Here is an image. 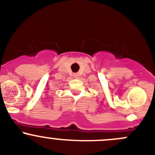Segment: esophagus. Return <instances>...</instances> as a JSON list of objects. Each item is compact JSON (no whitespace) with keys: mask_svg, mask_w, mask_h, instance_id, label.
Masks as SVG:
<instances>
[{"mask_svg":"<svg viewBox=\"0 0 155 155\" xmlns=\"http://www.w3.org/2000/svg\"><path fill=\"white\" fill-rule=\"evenodd\" d=\"M73 76H74V78H78V75L77 74H74V75H73Z\"/></svg>","mask_w":155,"mask_h":155,"instance_id":"1","label":"esophagus"}]
</instances>
